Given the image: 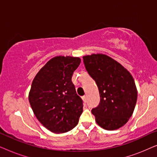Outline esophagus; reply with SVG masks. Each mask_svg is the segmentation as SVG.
I'll return each mask as SVG.
<instances>
[{
  "label": "esophagus",
  "mask_w": 157,
  "mask_h": 157,
  "mask_svg": "<svg viewBox=\"0 0 157 157\" xmlns=\"http://www.w3.org/2000/svg\"><path fill=\"white\" fill-rule=\"evenodd\" d=\"M82 99L84 101H86V96H83L82 97Z\"/></svg>",
  "instance_id": "34e87169"
}]
</instances>
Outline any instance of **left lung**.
I'll return each mask as SVG.
<instances>
[{"mask_svg": "<svg viewBox=\"0 0 157 157\" xmlns=\"http://www.w3.org/2000/svg\"><path fill=\"white\" fill-rule=\"evenodd\" d=\"M83 59L99 91V104L91 110L96 123L106 130L118 129L128 121L136 106L134 78L121 64L106 55L97 53Z\"/></svg>", "mask_w": 157, "mask_h": 157, "instance_id": "1", "label": "left lung"}]
</instances>
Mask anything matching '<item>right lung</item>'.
Masks as SVG:
<instances>
[{"mask_svg":"<svg viewBox=\"0 0 157 157\" xmlns=\"http://www.w3.org/2000/svg\"><path fill=\"white\" fill-rule=\"evenodd\" d=\"M80 63L78 57L56 56L32 82L29 95L32 110L42 125L53 133L71 130L83 112V101L71 81Z\"/></svg>","mask_w":157,"mask_h":157,"instance_id":"obj_1","label":"right lung"}]
</instances>
